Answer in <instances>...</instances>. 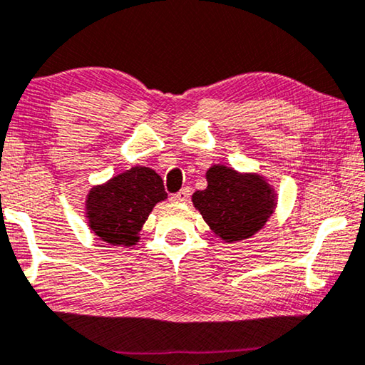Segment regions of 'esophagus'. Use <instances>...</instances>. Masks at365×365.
<instances>
[{
    "label": "esophagus",
    "instance_id": "1",
    "mask_svg": "<svg viewBox=\"0 0 365 365\" xmlns=\"http://www.w3.org/2000/svg\"><path fill=\"white\" fill-rule=\"evenodd\" d=\"M188 198H190V188L188 187H183L180 192L175 193V195H172V200L173 201H182V203H185V201H188Z\"/></svg>",
    "mask_w": 365,
    "mask_h": 365
}]
</instances>
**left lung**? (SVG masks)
Returning <instances> with one entry per match:
<instances>
[{
    "mask_svg": "<svg viewBox=\"0 0 365 365\" xmlns=\"http://www.w3.org/2000/svg\"><path fill=\"white\" fill-rule=\"evenodd\" d=\"M208 187L192 201L210 230L225 242H239L262 230L277 206V193L259 173H241L226 165L206 170Z\"/></svg>",
    "mask_w": 365,
    "mask_h": 365,
    "instance_id": "8db88e82",
    "label": "left lung"
}]
</instances>
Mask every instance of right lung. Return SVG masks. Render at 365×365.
I'll list each match as a JSON object with an SVG mask.
<instances>
[{
    "instance_id": "obj_1",
    "label": "right lung",
    "mask_w": 365,
    "mask_h": 365,
    "mask_svg": "<svg viewBox=\"0 0 365 365\" xmlns=\"http://www.w3.org/2000/svg\"><path fill=\"white\" fill-rule=\"evenodd\" d=\"M167 198L164 182L149 167L135 165L86 195L90 230L111 246H134L150 211Z\"/></svg>"
}]
</instances>
